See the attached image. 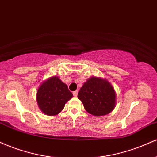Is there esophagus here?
I'll list each match as a JSON object with an SVG mask.
<instances>
[{
	"mask_svg": "<svg viewBox=\"0 0 157 157\" xmlns=\"http://www.w3.org/2000/svg\"><path fill=\"white\" fill-rule=\"evenodd\" d=\"M77 94H78V91H74V92H73V95H74V97H77Z\"/></svg>",
	"mask_w": 157,
	"mask_h": 157,
	"instance_id": "34e87169",
	"label": "esophagus"
}]
</instances>
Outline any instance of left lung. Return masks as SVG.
Segmentation results:
<instances>
[{
	"label": "left lung",
	"mask_w": 157,
	"mask_h": 157,
	"mask_svg": "<svg viewBox=\"0 0 157 157\" xmlns=\"http://www.w3.org/2000/svg\"><path fill=\"white\" fill-rule=\"evenodd\" d=\"M77 97L85 109L94 116H104L111 113L116 106L114 89L105 78L91 77L82 85Z\"/></svg>",
	"instance_id": "1"
}]
</instances>
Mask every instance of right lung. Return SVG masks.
<instances>
[{
	"label": "right lung",
	"mask_w": 157,
	"mask_h": 157,
	"mask_svg": "<svg viewBox=\"0 0 157 157\" xmlns=\"http://www.w3.org/2000/svg\"><path fill=\"white\" fill-rule=\"evenodd\" d=\"M73 94L57 76L48 77L37 89L36 100L40 110L48 116H55L64 109Z\"/></svg>",
	"instance_id": "add662e5"
}]
</instances>
